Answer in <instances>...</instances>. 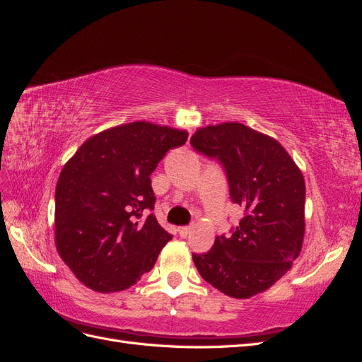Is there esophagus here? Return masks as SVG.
<instances>
[{
	"label": "esophagus",
	"mask_w": 362,
	"mask_h": 362,
	"mask_svg": "<svg viewBox=\"0 0 362 362\" xmlns=\"http://www.w3.org/2000/svg\"><path fill=\"white\" fill-rule=\"evenodd\" d=\"M178 233L181 237H187L192 233V226H181V228H178Z\"/></svg>",
	"instance_id": "esophagus-1"
}]
</instances>
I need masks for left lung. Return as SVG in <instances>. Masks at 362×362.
Instances as JSON below:
<instances>
[{"instance_id": "left-lung-1", "label": "left lung", "mask_w": 362, "mask_h": 362, "mask_svg": "<svg viewBox=\"0 0 362 362\" xmlns=\"http://www.w3.org/2000/svg\"><path fill=\"white\" fill-rule=\"evenodd\" d=\"M194 151L221 163L229 198L243 218L229 235H218L205 254H193L201 276L235 299L272 287L299 257L305 231L302 172L275 139L226 122L196 131Z\"/></svg>"}]
</instances>
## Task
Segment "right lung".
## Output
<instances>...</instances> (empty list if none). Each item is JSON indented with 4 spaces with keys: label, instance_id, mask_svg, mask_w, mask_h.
<instances>
[{
    "label": "right lung",
    "instance_id": "obj_1",
    "mask_svg": "<svg viewBox=\"0 0 362 362\" xmlns=\"http://www.w3.org/2000/svg\"><path fill=\"white\" fill-rule=\"evenodd\" d=\"M187 131L149 122L119 125L86 140L56 187V246L86 287L125 290L154 267L172 235L158 225L151 175Z\"/></svg>",
    "mask_w": 362,
    "mask_h": 362
}]
</instances>
